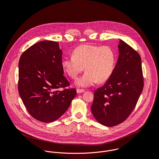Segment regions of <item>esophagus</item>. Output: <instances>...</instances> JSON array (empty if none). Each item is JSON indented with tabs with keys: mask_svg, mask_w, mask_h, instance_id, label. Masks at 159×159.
<instances>
[{
	"mask_svg": "<svg viewBox=\"0 0 159 159\" xmlns=\"http://www.w3.org/2000/svg\"><path fill=\"white\" fill-rule=\"evenodd\" d=\"M84 91H85V90H84V89H77V93H79V94L82 93H84Z\"/></svg>",
	"mask_w": 159,
	"mask_h": 159,
	"instance_id": "1",
	"label": "esophagus"
}]
</instances>
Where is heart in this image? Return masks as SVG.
Returning <instances> with one entry per match:
<instances>
[{"instance_id":"obj_1","label":"heart","mask_w":159,"mask_h":159,"mask_svg":"<svg viewBox=\"0 0 159 159\" xmlns=\"http://www.w3.org/2000/svg\"><path fill=\"white\" fill-rule=\"evenodd\" d=\"M116 55L113 50L107 46L82 44L74 49L72 56L63 57L61 66L70 77L75 79L85 67L87 71L77 79L78 87H87L98 83L106 82L115 69Z\"/></svg>"}]
</instances>
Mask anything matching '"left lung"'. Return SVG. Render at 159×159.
<instances>
[{
    "mask_svg": "<svg viewBox=\"0 0 159 159\" xmlns=\"http://www.w3.org/2000/svg\"><path fill=\"white\" fill-rule=\"evenodd\" d=\"M119 57L110 78L94 93L90 107L101 125L115 126L124 121L134 109L143 88L141 58L129 45L118 41Z\"/></svg>",
    "mask_w": 159,
    "mask_h": 159,
    "instance_id": "8db88e82",
    "label": "left lung"
}]
</instances>
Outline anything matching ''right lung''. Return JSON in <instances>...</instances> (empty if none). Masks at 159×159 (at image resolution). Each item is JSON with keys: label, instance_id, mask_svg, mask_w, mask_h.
<instances>
[{"label": "right lung", "instance_id": "add662e5", "mask_svg": "<svg viewBox=\"0 0 159 159\" xmlns=\"http://www.w3.org/2000/svg\"><path fill=\"white\" fill-rule=\"evenodd\" d=\"M58 43L38 42L23 52L19 61L18 90L30 115L44 123L58 120L75 97V89L63 75ZM60 88H63L60 91Z\"/></svg>", "mask_w": 159, "mask_h": 159}]
</instances>
